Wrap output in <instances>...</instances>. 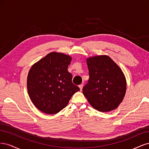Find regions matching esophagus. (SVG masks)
I'll return each instance as SVG.
<instances>
[{"mask_svg":"<svg viewBox=\"0 0 149 149\" xmlns=\"http://www.w3.org/2000/svg\"><path fill=\"white\" fill-rule=\"evenodd\" d=\"M83 87V84H81L80 85H79V89H80L81 91V90H82Z\"/></svg>","mask_w":149,"mask_h":149,"instance_id":"esophagus-1","label":"esophagus"}]
</instances>
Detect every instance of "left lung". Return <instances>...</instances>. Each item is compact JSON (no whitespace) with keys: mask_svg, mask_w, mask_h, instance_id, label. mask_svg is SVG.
Returning <instances> with one entry per match:
<instances>
[{"mask_svg":"<svg viewBox=\"0 0 149 149\" xmlns=\"http://www.w3.org/2000/svg\"><path fill=\"white\" fill-rule=\"evenodd\" d=\"M88 83L83 93L94 109L109 112L118 107L126 92V79L120 67L107 55L89 57Z\"/></svg>","mask_w":149,"mask_h":149,"instance_id":"1","label":"left lung"}]
</instances>
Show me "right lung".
<instances>
[{
  "mask_svg": "<svg viewBox=\"0 0 149 149\" xmlns=\"http://www.w3.org/2000/svg\"><path fill=\"white\" fill-rule=\"evenodd\" d=\"M72 58L62 53H48L32 65L27 76V90L34 106L44 113L55 114L68 104L79 88L68 71Z\"/></svg>",
  "mask_w": 149,
  "mask_h": 149,
  "instance_id": "right-lung-1",
  "label": "right lung"
}]
</instances>
